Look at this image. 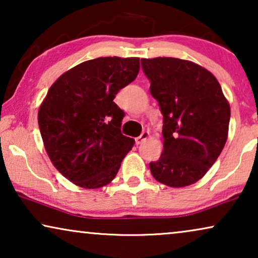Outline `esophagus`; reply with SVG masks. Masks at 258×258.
I'll use <instances>...</instances> for the list:
<instances>
[{
	"label": "esophagus",
	"instance_id": "esophagus-1",
	"mask_svg": "<svg viewBox=\"0 0 258 258\" xmlns=\"http://www.w3.org/2000/svg\"><path fill=\"white\" fill-rule=\"evenodd\" d=\"M149 136H150L149 132H143V133H142V135L139 136V137H136V139H135V142H136L137 146H139V144H141L142 142H144V141H146Z\"/></svg>",
	"mask_w": 258,
	"mask_h": 258
}]
</instances>
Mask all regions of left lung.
<instances>
[{
    "label": "left lung",
    "mask_w": 258,
    "mask_h": 258,
    "mask_svg": "<svg viewBox=\"0 0 258 258\" xmlns=\"http://www.w3.org/2000/svg\"><path fill=\"white\" fill-rule=\"evenodd\" d=\"M141 63L163 115V151L149 164L151 174L172 188L191 185L223 150L230 105L216 77L197 63L174 57Z\"/></svg>",
    "instance_id": "1"
}]
</instances>
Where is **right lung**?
<instances>
[{
  "mask_svg": "<svg viewBox=\"0 0 258 258\" xmlns=\"http://www.w3.org/2000/svg\"><path fill=\"white\" fill-rule=\"evenodd\" d=\"M139 57H98L62 74L38 109V126L54 167L74 184L97 189L115 178L135 140L122 135L114 102L136 79Z\"/></svg>",
  "mask_w": 258,
  "mask_h": 258,
  "instance_id": "right-lung-1",
  "label": "right lung"
}]
</instances>
